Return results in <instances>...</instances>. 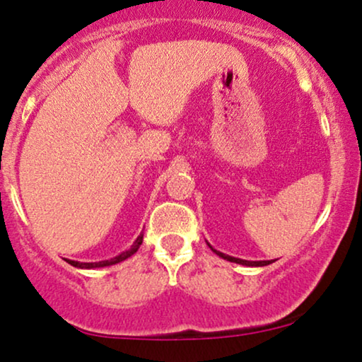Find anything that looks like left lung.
Listing matches in <instances>:
<instances>
[{
    "label": "left lung",
    "instance_id": "left-lung-1",
    "mask_svg": "<svg viewBox=\"0 0 362 362\" xmlns=\"http://www.w3.org/2000/svg\"><path fill=\"white\" fill-rule=\"evenodd\" d=\"M211 247V245H209ZM212 249V247H211ZM214 250V249H212ZM217 255L219 257H222V259H226V260H229V262H235V264H242V265H249V267H264V265H269V264H272V262L274 260H262V262H249V260H242V259H234V257H229V255H226V254H222V252H217V250H214Z\"/></svg>",
    "mask_w": 362,
    "mask_h": 362
}]
</instances>
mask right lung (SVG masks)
I'll use <instances>...</instances> for the list:
<instances>
[{
	"label": "right lung",
	"mask_w": 362,
	"mask_h": 362,
	"mask_svg": "<svg viewBox=\"0 0 362 362\" xmlns=\"http://www.w3.org/2000/svg\"><path fill=\"white\" fill-rule=\"evenodd\" d=\"M141 242H143V234L138 235V239H136L135 242H133V245L130 247V249H128L127 252H123V254H120L118 257H115V259H110V260L95 262V264H81V262H76V260H67V262H69V264H71L72 267H78V269H98V267L115 265V264H118V262L125 260V259H128V257H130V255L135 254V252H136L138 249H140Z\"/></svg>",
	"instance_id": "add662e5"
}]
</instances>
